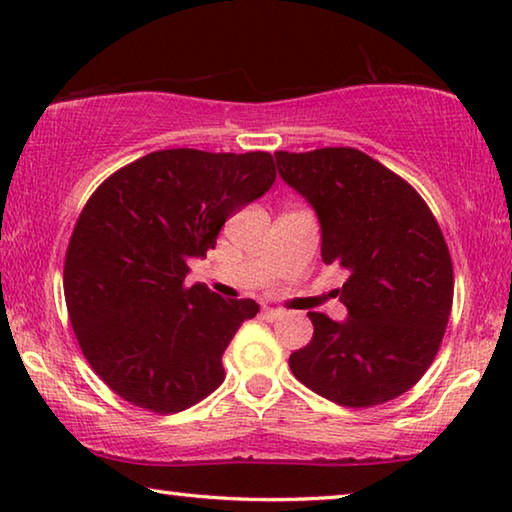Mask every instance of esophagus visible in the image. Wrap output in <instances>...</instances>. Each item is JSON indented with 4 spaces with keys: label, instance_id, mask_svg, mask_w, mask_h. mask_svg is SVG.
I'll return each instance as SVG.
<instances>
[{
    "label": "esophagus",
    "instance_id": "1",
    "mask_svg": "<svg viewBox=\"0 0 512 512\" xmlns=\"http://www.w3.org/2000/svg\"><path fill=\"white\" fill-rule=\"evenodd\" d=\"M262 316H264L266 320H271V323H273V320L284 316V311H282V309H275V307H264V309H262Z\"/></svg>",
    "mask_w": 512,
    "mask_h": 512
}]
</instances>
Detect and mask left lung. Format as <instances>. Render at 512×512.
Instances as JSON below:
<instances>
[{"label":"left lung","mask_w":512,"mask_h":512,"mask_svg":"<svg viewBox=\"0 0 512 512\" xmlns=\"http://www.w3.org/2000/svg\"><path fill=\"white\" fill-rule=\"evenodd\" d=\"M277 171L314 207L325 264L348 268L343 323L309 311L314 336L289 357L311 391L341 406L391 402L418 384L443 343L454 268L422 196L350 146L277 151Z\"/></svg>","instance_id":"1"}]
</instances>
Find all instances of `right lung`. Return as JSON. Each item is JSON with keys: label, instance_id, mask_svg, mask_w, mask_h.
Masks as SVG:
<instances>
[{"label": "right lung", "instance_id": "add662e5", "mask_svg": "<svg viewBox=\"0 0 512 512\" xmlns=\"http://www.w3.org/2000/svg\"><path fill=\"white\" fill-rule=\"evenodd\" d=\"M266 151H153L85 203L65 255L76 341L110 391L151 413H178L221 386L223 352L255 300L187 287V262L216 246L225 219L275 183Z\"/></svg>", "mask_w": 512, "mask_h": 512}]
</instances>
